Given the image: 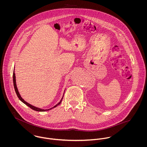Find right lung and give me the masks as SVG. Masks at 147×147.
Listing matches in <instances>:
<instances>
[{
  "label": "right lung",
  "instance_id": "add662e5",
  "mask_svg": "<svg viewBox=\"0 0 147 147\" xmlns=\"http://www.w3.org/2000/svg\"><path fill=\"white\" fill-rule=\"evenodd\" d=\"M14 69H15V68H14ZM13 85H14V88H15V90L16 93V94H17L18 98H19V100L21 101V102H22L24 104H25V105H27V106H29L30 108H31L32 109H33V110H35V111H48V110H51V109H53V108H54V107H56L57 106L60 105L61 103L62 102V100H63V96H64V93H63L62 98H61V101H59V102L58 104H57V105H55L54 107L50 108V109H42L39 108V107H35V106H33V105H30V104L28 103V102H26L25 101H24V100L21 97V96H20V93H19V92L18 89V88H17L16 82V76H15V71H13ZM64 91H65V90H64Z\"/></svg>",
  "mask_w": 147,
  "mask_h": 147
}]
</instances>
